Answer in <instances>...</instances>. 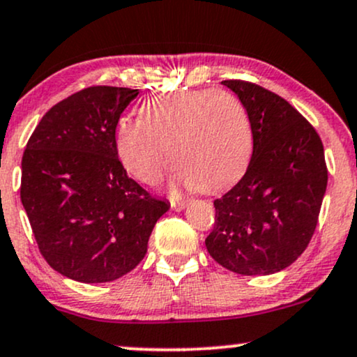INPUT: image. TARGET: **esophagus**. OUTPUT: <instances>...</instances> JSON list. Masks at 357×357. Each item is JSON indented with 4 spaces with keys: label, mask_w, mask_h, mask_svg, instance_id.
<instances>
[{
    "label": "esophagus",
    "mask_w": 357,
    "mask_h": 357,
    "mask_svg": "<svg viewBox=\"0 0 357 357\" xmlns=\"http://www.w3.org/2000/svg\"><path fill=\"white\" fill-rule=\"evenodd\" d=\"M185 200H170L172 210H175V212H182V210L185 208Z\"/></svg>",
    "instance_id": "34e87169"
}]
</instances>
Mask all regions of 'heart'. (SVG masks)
I'll list each match as a JSON object with an SVG mask.
<instances>
[{"mask_svg":"<svg viewBox=\"0 0 357 357\" xmlns=\"http://www.w3.org/2000/svg\"><path fill=\"white\" fill-rule=\"evenodd\" d=\"M142 119H122L116 149L139 182L157 185L178 167L174 187L217 192L238 180L253 152V126L241 100L217 89L155 96L140 107ZM171 152L169 153L168 151Z\"/></svg>","mask_w":357,"mask_h":357,"instance_id":"1","label":"heart"}]
</instances>
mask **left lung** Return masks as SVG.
I'll return each instance as SVG.
<instances>
[{
    "label": "left lung",
    "instance_id": "8db88e82",
    "mask_svg": "<svg viewBox=\"0 0 357 357\" xmlns=\"http://www.w3.org/2000/svg\"><path fill=\"white\" fill-rule=\"evenodd\" d=\"M253 126L245 175L213 202L215 225L205 245L218 265L238 275H273L301 257L318 223L328 169L318 132L275 92L223 81Z\"/></svg>",
    "mask_w": 357,
    "mask_h": 357
}]
</instances>
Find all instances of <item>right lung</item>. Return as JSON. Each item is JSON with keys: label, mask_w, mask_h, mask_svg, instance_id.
<instances>
[{"label": "right lung", "mask_w": 357, "mask_h": 357, "mask_svg": "<svg viewBox=\"0 0 357 357\" xmlns=\"http://www.w3.org/2000/svg\"><path fill=\"white\" fill-rule=\"evenodd\" d=\"M139 89L87 87L57 102L28 140L21 202L52 270L81 283H107L147 253L170 204L153 199L117 158L119 117Z\"/></svg>", "instance_id": "1"}]
</instances>
